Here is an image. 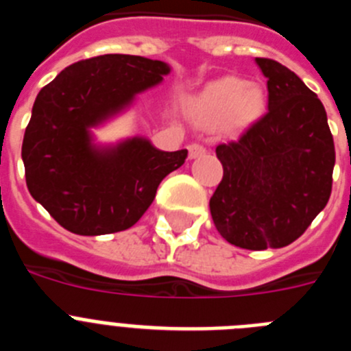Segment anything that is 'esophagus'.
I'll return each mask as SVG.
<instances>
[{
    "label": "esophagus",
    "instance_id": "1",
    "mask_svg": "<svg viewBox=\"0 0 351 351\" xmlns=\"http://www.w3.org/2000/svg\"><path fill=\"white\" fill-rule=\"evenodd\" d=\"M188 151H190V158H198L202 156V154H206V145L198 144V142H193V144L188 145Z\"/></svg>",
    "mask_w": 351,
    "mask_h": 351
}]
</instances>
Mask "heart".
<instances>
[{
  "mask_svg": "<svg viewBox=\"0 0 351 351\" xmlns=\"http://www.w3.org/2000/svg\"><path fill=\"white\" fill-rule=\"evenodd\" d=\"M265 96L256 84H246L237 77H223L209 84L191 104V114L198 125L221 128L228 123L250 121L262 112Z\"/></svg>",
  "mask_w": 351,
  "mask_h": 351,
  "instance_id": "heart-1",
  "label": "heart"
}]
</instances>
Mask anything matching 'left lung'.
<instances>
[{"label":"left lung","instance_id":"obj_1","mask_svg":"<svg viewBox=\"0 0 351 351\" xmlns=\"http://www.w3.org/2000/svg\"><path fill=\"white\" fill-rule=\"evenodd\" d=\"M267 79V112L216 147L223 179L210 216L225 241L243 250L291 244L327 206L336 163L320 98L291 70L256 58Z\"/></svg>","mask_w":351,"mask_h":351}]
</instances>
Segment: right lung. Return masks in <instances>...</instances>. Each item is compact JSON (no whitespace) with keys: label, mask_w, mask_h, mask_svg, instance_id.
Wrapping results in <instances>:
<instances>
[{"label":"right lung","mask_w":351,"mask_h":351,"mask_svg":"<svg viewBox=\"0 0 351 351\" xmlns=\"http://www.w3.org/2000/svg\"><path fill=\"white\" fill-rule=\"evenodd\" d=\"M169 71L163 61L142 56H96L64 68L36 96L23 141L27 190L71 234L104 235L133 226L160 182L184 163L186 149L165 153L145 138L96 149L89 135L91 126Z\"/></svg>","instance_id":"obj_1"}]
</instances>
